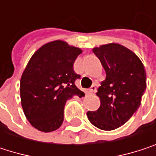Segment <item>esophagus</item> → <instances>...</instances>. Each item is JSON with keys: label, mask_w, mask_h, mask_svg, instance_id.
<instances>
[{"label": "esophagus", "mask_w": 156, "mask_h": 156, "mask_svg": "<svg viewBox=\"0 0 156 156\" xmlns=\"http://www.w3.org/2000/svg\"><path fill=\"white\" fill-rule=\"evenodd\" d=\"M97 92V87H96V86H92L91 87H90V89L88 90V93H90V94H95Z\"/></svg>", "instance_id": "obj_1"}]
</instances>
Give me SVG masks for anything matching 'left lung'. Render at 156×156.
<instances>
[{"mask_svg": "<svg viewBox=\"0 0 156 156\" xmlns=\"http://www.w3.org/2000/svg\"><path fill=\"white\" fill-rule=\"evenodd\" d=\"M107 78L98 89L101 105L88 111L87 118L96 127L110 131L126 124L140 107L146 87V74L140 58L126 47L110 43L94 48Z\"/></svg>", "mask_w": 156, "mask_h": 156, "instance_id": "1", "label": "left lung"}]
</instances>
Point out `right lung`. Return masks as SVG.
Here are the masks:
<instances>
[{"instance_id": "obj_1", "label": "right lung", "mask_w": 156, "mask_h": 156, "mask_svg": "<svg viewBox=\"0 0 156 156\" xmlns=\"http://www.w3.org/2000/svg\"><path fill=\"white\" fill-rule=\"evenodd\" d=\"M80 53L78 48L55 41L30 58L20 78V99L27 119L36 129L48 133L59 128L67 100L85 96L75 85L80 75L73 69Z\"/></svg>"}]
</instances>
